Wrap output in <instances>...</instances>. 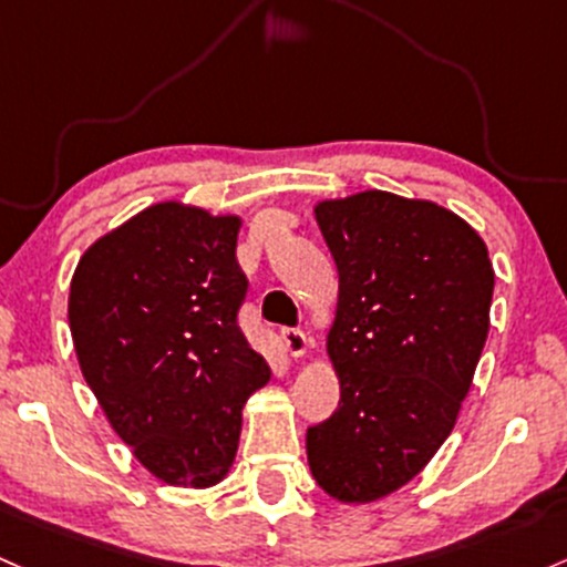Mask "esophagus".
Listing matches in <instances>:
<instances>
[{"mask_svg":"<svg viewBox=\"0 0 567 567\" xmlns=\"http://www.w3.org/2000/svg\"><path fill=\"white\" fill-rule=\"evenodd\" d=\"M282 344L293 358H303L309 350H312V339H309L303 331H293V328H282Z\"/></svg>","mask_w":567,"mask_h":567,"instance_id":"34e87169","label":"esophagus"}]
</instances>
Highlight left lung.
<instances>
[{
    "mask_svg": "<svg viewBox=\"0 0 567 567\" xmlns=\"http://www.w3.org/2000/svg\"><path fill=\"white\" fill-rule=\"evenodd\" d=\"M339 271L326 350L339 409L307 431L315 482L341 503L393 495L455 427L489 333L495 271L463 217L427 198H320Z\"/></svg>",
    "mask_w": 567,
    "mask_h": 567,
    "instance_id": "1",
    "label": "left lung"
}]
</instances>
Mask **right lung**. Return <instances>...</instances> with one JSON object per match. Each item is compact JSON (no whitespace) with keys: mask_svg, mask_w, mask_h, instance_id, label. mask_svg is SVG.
<instances>
[{"mask_svg":"<svg viewBox=\"0 0 567 567\" xmlns=\"http://www.w3.org/2000/svg\"><path fill=\"white\" fill-rule=\"evenodd\" d=\"M241 215L161 202L80 255L70 331L80 371L142 468L207 489L231 471L241 409L269 365L236 326Z\"/></svg>","mask_w":567,"mask_h":567,"instance_id":"1","label":"right lung"}]
</instances>
